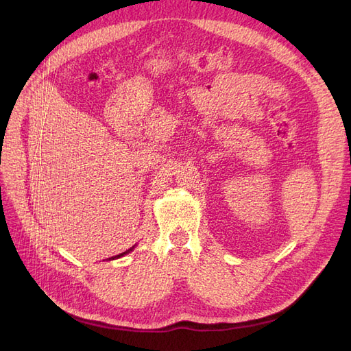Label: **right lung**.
Returning <instances> with one entry per match:
<instances>
[{
	"instance_id": "1",
	"label": "right lung",
	"mask_w": 351,
	"mask_h": 351,
	"mask_svg": "<svg viewBox=\"0 0 351 351\" xmlns=\"http://www.w3.org/2000/svg\"><path fill=\"white\" fill-rule=\"evenodd\" d=\"M133 249H134V246H133V247H130L129 250H125V252H123V253H120V254H117V256H112V258H110V261H111V259H117V258H121V256H124V254H127V253H130V252H132Z\"/></svg>"
}]
</instances>
